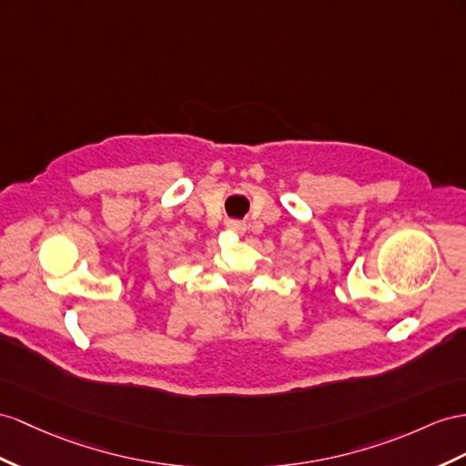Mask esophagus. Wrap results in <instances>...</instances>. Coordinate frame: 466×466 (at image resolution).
I'll list each match as a JSON object with an SVG mask.
<instances>
[{"label":"esophagus","instance_id":"obj_1","mask_svg":"<svg viewBox=\"0 0 466 466\" xmlns=\"http://www.w3.org/2000/svg\"><path fill=\"white\" fill-rule=\"evenodd\" d=\"M228 228H230V230H234V232H244V226H242L240 222H230V224H228Z\"/></svg>","mask_w":466,"mask_h":466}]
</instances>
